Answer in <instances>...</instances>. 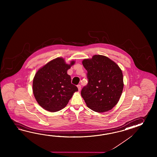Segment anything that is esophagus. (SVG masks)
I'll return each instance as SVG.
<instances>
[{"mask_svg":"<svg viewBox=\"0 0 157 157\" xmlns=\"http://www.w3.org/2000/svg\"><path fill=\"white\" fill-rule=\"evenodd\" d=\"M77 87V88H78V90L80 91V90H81V85H78Z\"/></svg>","mask_w":157,"mask_h":157,"instance_id":"34e87169","label":"esophagus"}]
</instances>
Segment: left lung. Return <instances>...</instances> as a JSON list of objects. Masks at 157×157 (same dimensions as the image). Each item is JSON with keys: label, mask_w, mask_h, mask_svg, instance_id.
Returning a JSON list of instances; mask_svg holds the SVG:
<instances>
[{"label": "left lung", "mask_w": 157, "mask_h": 157, "mask_svg": "<svg viewBox=\"0 0 157 157\" xmlns=\"http://www.w3.org/2000/svg\"><path fill=\"white\" fill-rule=\"evenodd\" d=\"M89 82L81 90L87 107L98 113L111 110L118 102L124 89V77L118 65L108 57L94 55L84 59Z\"/></svg>", "instance_id": "1"}]
</instances>
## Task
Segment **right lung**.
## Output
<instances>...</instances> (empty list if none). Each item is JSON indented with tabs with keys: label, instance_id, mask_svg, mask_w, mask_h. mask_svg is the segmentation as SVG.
Listing matches in <instances>:
<instances>
[{
	"label": "right lung",
	"instance_id": "obj_1",
	"mask_svg": "<svg viewBox=\"0 0 157 157\" xmlns=\"http://www.w3.org/2000/svg\"><path fill=\"white\" fill-rule=\"evenodd\" d=\"M75 63V60L66 63L63 58L58 57L37 71L33 77V91L37 102L44 109L56 112L63 109L78 91L67 74Z\"/></svg>",
	"mask_w": 157,
	"mask_h": 157
}]
</instances>
